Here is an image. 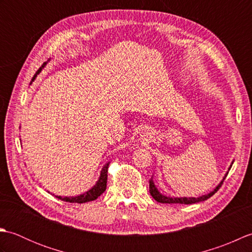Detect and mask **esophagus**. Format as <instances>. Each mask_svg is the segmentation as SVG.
<instances>
[{
  "label": "esophagus",
  "instance_id": "obj_1",
  "mask_svg": "<svg viewBox=\"0 0 252 252\" xmlns=\"http://www.w3.org/2000/svg\"><path fill=\"white\" fill-rule=\"evenodd\" d=\"M147 134H148V132H143V136H147Z\"/></svg>",
  "mask_w": 252,
  "mask_h": 252
}]
</instances>
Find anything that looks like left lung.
<instances>
[{"label":"left lung","instance_id":"8db88e82","mask_svg":"<svg viewBox=\"0 0 252 252\" xmlns=\"http://www.w3.org/2000/svg\"><path fill=\"white\" fill-rule=\"evenodd\" d=\"M233 163H234V161H232L231 165H229L228 171L231 170ZM228 171L226 172V174L224 175V178H223V180L220 182V184H219L215 189L209 192V194L202 195V196L198 197V198H195V197H189V198H187V197H170V196H164V195H162L161 192H160V191L158 190L156 185H155V183H154L153 178H152L151 180H149V192H151V195L153 196V198H154L155 200L158 201V202H161V203H183V205H191V203L205 201V200L208 199V198H210L211 196L215 195L216 192L219 190V189H220V187L222 186L223 181L225 180L226 175L228 174Z\"/></svg>","mask_w":252,"mask_h":252}]
</instances>
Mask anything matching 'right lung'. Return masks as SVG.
<instances>
[{
  "mask_svg": "<svg viewBox=\"0 0 252 252\" xmlns=\"http://www.w3.org/2000/svg\"><path fill=\"white\" fill-rule=\"evenodd\" d=\"M46 65V63H44L43 65H42L39 70L35 72V74L32 78V81L35 79L36 74H39L42 69H43ZM108 167H109V162H107L103 169L100 171V175H99V179L98 181L96 182V184L92 187V189H89L88 191H85L84 194H81L79 196H74V197H62V196H55L57 197L58 199H61L63 201H67V202H76V203H84V202H88V201H92L95 200L96 198H98L103 192L106 190V186H107V173H108Z\"/></svg>",
  "mask_w": 252,
  "mask_h": 252,
  "instance_id": "right-lung-1",
  "label": "right lung"
}]
</instances>
